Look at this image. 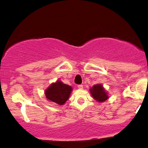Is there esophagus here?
Listing matches in <instances>:
<instances>
[{
	"label": "esophagus",
	"instance_id": "obj_1",
	"mask_svg": "<svg viewBox=\"0 0 148 148\" xmlns=\"http://www.w3.org/2000/svg\"><path fill=\"white\" fill-rule=\"evenodd\" d=\"M78 88L79 89H83V88H84V86H83V85H78Z\"/></svg>",
	"mask_w": 148,
	"mask_h": 148
}]
</instances>
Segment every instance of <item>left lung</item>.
<instances>
[{
    "label": "left lung",
    "instance_id": "obj_1",
    "mask_svg": "<svg viewBox=\"0 0 148 148\" xmlns=\"http://www.w3.org/2000/svg\"><path fill=\"white\" fill-rule=\"evenodd\" d=\"M90 90L92 96L93 97V98L97 101H99V102H103L108 98L106 92H105L104 88H103L101 85H95Z\"/></svg>",
    "mask_w": 148,
    "mask_h": 148
}]
</instances>
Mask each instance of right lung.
<instances>
[{
	"mask_svg": "<svg viewBox=\"0 0 148 148\" xmlns=\"http://www.w3.org/2000/svg\"><path fill=\"white\" fill-rule=\"evenodd\" d=\"M72 88L67 84H62L60 81H57L55 84H52L46 90V97L49 101L56 104L62 105L69 99Z\"/></svg>",
	"mask_w": 148,
	"mask_h": 148,
	"instance_id": "obj_1",
	"label": "right lung"
}]
</instances>
